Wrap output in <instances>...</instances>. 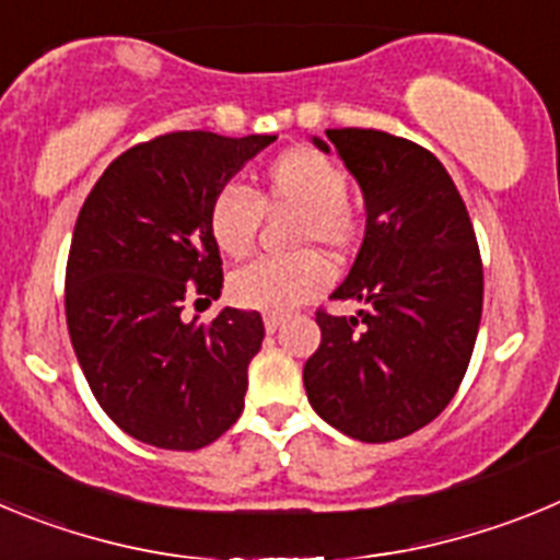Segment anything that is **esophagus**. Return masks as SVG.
<instances>
[{
    "label": "esophagus",
    "mask_w": 560,
    "mask_h": 560,
    "mask_svg": "<svg viewBox=\"0 0 560 560\" xmlns=\"http://www.w3.org/2000/svg\"><path fill=\"white\" fill-rule=\"evenodd\" d=\"M264 325H266V334H275L280 325H283V316L280 314H266L264 316Z\"/></svg>",
    "instance_id": "1"
}]
</instances>
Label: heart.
Segmentation results:
<instances>
[{
  "label": "heart",
  "mask_w": 560,
  "mask_h": 560,
  "mask_svg": "<svg viewBox=\"0 0 560 560\" xmlns=\"http://www.w3.org/2000/svg\"><path fill=\"white\" fill-rule=\"evenodd\" d=\"M348 173L314 148H289L266 165L257 199L244 187L224 185L210 201L207 226L226 257H244L255 246L260 210H296L291 246H323L341 255L359 237V215L350 207ZM330 266L319 252L264 257L230 277V300L241 308L285 314L328 289Z\"/></svg>",
  "instance_id": "heart-1"
}]
</instances>
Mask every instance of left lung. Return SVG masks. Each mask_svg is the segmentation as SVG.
Returning <instances> with one entry per match:
<instances>
[{"mask_svg": "<svg viewBox=\"0 0 560 560\" xmlns=\"http://www.w3.org/2000/svg\"><path fill=\"white\" fill-rule=\"evenodd\" d=\"M361 187L364 241L330 300L355 316L316 314L305 361L311 407L361 443H389L432 423L457 393L482 319V260L471 219L434 153L373 128H330Z\"/></svg>", "mask_w": 560, "mask_h": 560, "instance_id": "left-lung-1", "label": "left lung"}]
</instances>
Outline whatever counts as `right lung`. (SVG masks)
Instances as JSON below:
<instances>
[{"label":"right lung","mask_w":560,"mask_h":560,"mask_svg":"<svg viewBox=\"0 0 560 560\" xmlns=\"http://www.w3.org/2000/svg\"><path fill=\"white\" fill-rule=\"evenodd\" d=\"M275 133L176 131L106 167L78 215L67 264V328L103 412L133 440L171 452L210 446L244 412L257 311L187 323L190 300L221 296L212 196Z\"/></svg>","instance_id":"1"}]
</instances>
